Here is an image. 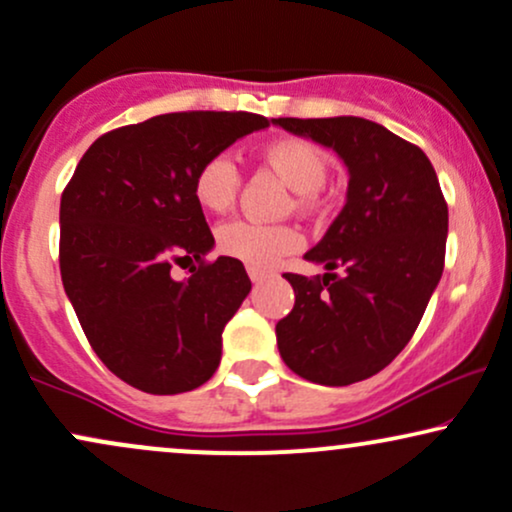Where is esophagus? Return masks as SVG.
Instances as JSON below:
<instances>
[{
	"label": "esophagus",
	"mask_w": 512,
	"mask_h": 512,
	"mask_svg": "<svg viewBox=\"0 0 512 512\" xmlns=\"http://www.w3.org/2000/svg\"><path fill=\"white\" fill-rule=\"evenodd\" d=\"M248 274H250V279H252V284H260V281L264 279V272H260V269H248Z\"/></svg>",
	"instance_id": "34e87169"
}]
</instances>
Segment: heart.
Listing matches in <instances>:
<instances>
[{"mask_svg":"<svg viewBox=\"0 0 512 512\" xmlns=\"http://www.w3.org/2000/svg\"><path fill=\"white\" fill-rule=\"evenodd\" d=\"M269 166L281 175L298 195H315L330 175L327 156L305 139H279L264 151ZM240 187V170L231 154H214L195 175V199L211 214H223L233 207ZM216 245L226 257L248 264L252 269H272L281 257L301 250L303 236L293 226H272L248 219L228 221L216 231Z\"/></svg>","mask_w":512,"mask_h":512,"instance_id":"b5f03b06","label":"heart"}]
</instances>
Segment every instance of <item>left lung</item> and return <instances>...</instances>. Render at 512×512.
<instances>
[{
	"label": "left lung",
	"instance_id": "obj_1",
	"mask_svg": "<svg viewBox=\"0 0 512 512\" xmlns=\"http://www.w3.org/2000/svg\"><path fill=\"white\" fill-rule=\"evenodd\" d=\"M272 125L327 146L349 170L344 209L305 252L327 272L284 274L296 303L276 325L279 354L310 383H358L390 366L419 327L443 274L448 204L424 151L378 122L344 115Z\"/></svg>",
	"mask_w": 512,
	"mask_h": 512
}]
</instances>
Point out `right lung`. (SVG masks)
<instances>
[{"mask_svg":"<svg viewBox=\"0 0 512 512\" xmlns=\"http://www.w3.org/2000/svg\"><path fill=\"white\" fill-rule=\"evenodd\" d=\"M269 127L252 113H168L88 146L60 204V272L93 351L149 395L204 385L219 368L221 332L252 284L219 257L195 175L209 156ZM173 263H192L187 280Z\"/></svg>","mask_w":512,"mask_h":512,"instance_id":"obj_1","label":"right lung"}]
</instances>
